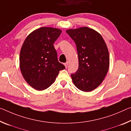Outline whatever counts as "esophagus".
<instances>
[{"label": "esophagus", "instance_id": "obj_1", "mask_svg": "<svg viewBox=\"0 0 131 131\" xmlns=\"http://www.w3.org/2000/svg\"><path fill=\"white\" fill-rule=\"evenodd\" d=\"M64 65H65L66 68H67L68 66V65H69V63H68V62H66V63H65V64H64Z\"/></svg>", "mask_w": 131, "mask_h": 131}]
</instances>
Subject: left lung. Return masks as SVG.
<instances>
[{
    "label": "left lung",
    "mask_w": 131,
    "mask_h": 131,
    "mask_svg": "<svg viewBox=\"0 0 131 131\" xmlns=\"http://www.w3.org/2000/svg\"><path fill=\"white\" fill-rule=\"evenodd\" d=\"M76 43L79 68L71 74L74 84L79 90L91 92L100 84L108 72L110 56L102 36L87 27L66 31Z\"/></svg>",
    "instance_id": "obj_1"
}]
</instances>
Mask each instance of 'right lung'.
<instances>
[{
	"mask_svg": "<svg viewBox=\"0 0 131 131\" xmlns=\"http://www.w3.org/2000/svg\"><path fill=\"white\" fill-rule=\"evenodd\" d=\"M62 31L41 27L31 32L24 41L20 53V67L28 84L37 90L48 88L65 66L58 61L53 43Z\"/></svg>",
	"mask_w": 131,
	"mask_h": 131,
	"instance_id": "right-lung-1",
	"label": "right lung"
}]
</instances>
